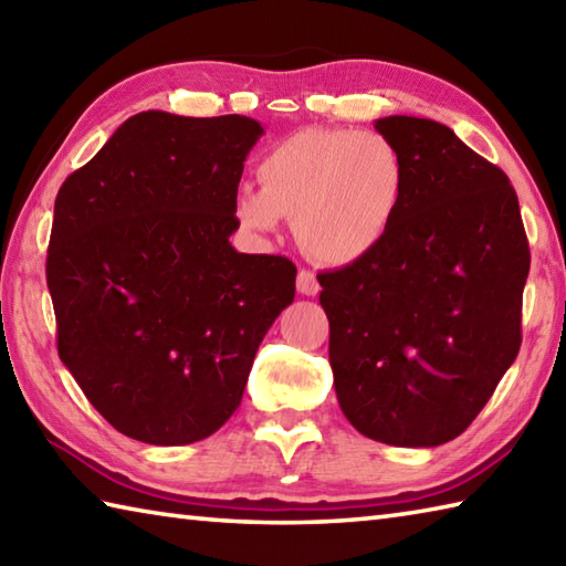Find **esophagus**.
Listing matches in <instances>:
<instances>
[{
    "label": "esophagus",
    "instance_id": "obj_1",
    "mask_svg": "<svg viewBox=\"0 0 566 566\" xmlns=\"http://www.w3.org/2000/svg\"><path fill=\"white\" fill-rule=\"evenodd\" d=\"M296 290L302 292V294H306V296H316L321 286H318V280L314 276V272L298 270V274H296Z\"/></svg>",
    "mask_w": 566,
    "mask_h": 566
}]
</instances>
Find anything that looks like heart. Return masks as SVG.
<instances>
[{
    "label": "heart",
    "instance_id": "heart-1",
    "mask_svg": "<svg viewBox=\"0 0 566 566\" xmlns=\"http://www.w3.org/2000/svg\"><path fill=\"white\" fill-rule=\"evenodd\" d=\"M260 191H240V226L270 235L282 218L306 254L346 268L380 245L400 213L407 169L397 144L378 132L308 127L264 154Z\"/></svg>",
    "mask_w": 566,
    "mask_h": 566
}]
</instances>
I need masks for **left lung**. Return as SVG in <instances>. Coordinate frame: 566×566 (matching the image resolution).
Returning a JSON list of instances; mask_svg holds the SVG:
<instances>
[{"instance_id":"1","label":"left lung","mask_w":566,"mask_h":566,"mask_svg":"<svg viewBox=\"0 0 566 566\" xmlns=\"http://www.w3.org/2000/svg\"><path fill=\"white\" fill-rule=\"evenodd\" d=\"M405 198L368 258L318 274L338 405L368 439L439 447L520 350L530 248L511 179L434 119L392 115Z\"/></svg>"}]
</instances>
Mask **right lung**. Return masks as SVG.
Returning a JSON list of instances; mask_svg holds the SVG:
<instances>
[{
  "instance_id": "1",
  "label": "right lung",
  "mask_w": 566,
  "mask_h": 566,
  "mask_svg": "<svg viewBox=\"0 0 566 566\" xmlns=\"http://www.w3.org/2000/svg\"><path fill=\"white\" fill-rule=\"evenodd\" d=\"M262 135L242 115L147 109L55 196L46 282L59 356L129 439L181 447L223 427L264 334L294 302L292 260L230 245Z\"/></svg>"
}]
</instances>
